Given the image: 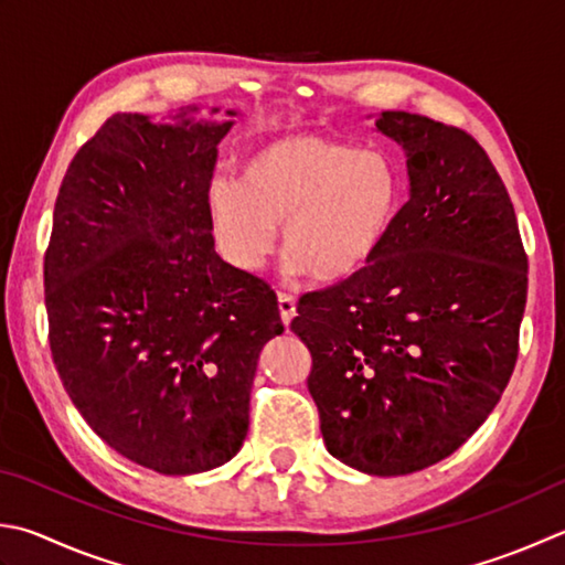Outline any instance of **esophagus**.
<instances>
[{
    "mask_svg": "<svg viewBox=\"0 0 565 565\" xmlns=\"http://www.w3.org/2000/svg\"><path fill=\"white\" fill-rule=\"evenodd\" d=\"M278 310H280L282 324H285V327H290L292 317L297 315V302H295V297H292V295H285V292H280V295H278Z\"/></svg>",
    "mask_w": 565,
    "mask_h": 565,
    "instance_id": "1",
    "label": "esophagus"
}]
</instances>
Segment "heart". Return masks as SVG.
Segmentation results:
<instances>
[{"mask_svg": "<svg viewBox=\"0 0 565 565\" xmlns=\"http://www.w3.org/2000/svg\"><path fill=\"white\" fill-rule=\"evenodd\" d=\"M403 201L396 159L381 150L285 135L260 145L241 182L214 177L206 189L211 228L238 270H260L279 223L287 268L339 282L359 273L386 243Z\"/></svg>", "mask_w": 565, "mask_h": 565, "instance_id": "heart-1", "label": "heart"}]
</instances>
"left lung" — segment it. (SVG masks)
<instances>
[{
    "mask_svg": "<svg viewBox=\"0 0 565 565\" xmlns=\"http://www.w3.org/2000/svg\"><path fill=\"white\" fill-rule=\"evenodd\" d=\"M406 154L408 201L366 268L305 295L290 329L329 455L396 477L452 455L502 398L519 354L526 255L514 206L470 135L369 115Z\"/></svg>",
    "mask_w": 565,
    "mask_h": 565,
    "instance_id": "obj_1",
    "label": "left lung"
}]
</instances>
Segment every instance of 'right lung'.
<instances>
[{"label": "right lung", "instance_id": "1", "mask_svg": "<svg viewBox=\"0 0 565 565\" xmlns=\"http://www.w3.org/2000/svg\"><path fill=\"white\" fill-rule=\"evenodd\" d=\"M238 110L117 113L63 177L44 260L49 342L85 423L159 475L228 462L278 297L221 258L206 189Z\"/></svg>", "mask_w": 565, "mask_h": 565}]
</instances>
